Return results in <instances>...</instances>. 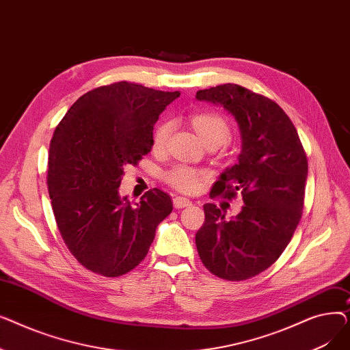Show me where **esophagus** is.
I'll use <instances>...</instances> for the list:
<instances>
[{"mask_svg":"<svg viewBox=\"0 0 350 350\" xmlns=\"http://www.w3.org/2000/svg\"><path fill=\"white\" fill-rule=\"evenodd\" d=\"M173 206L176 208H185V207H189L191 206V201L186 197H181V196H177L173 198Z\"/></svg>","mask_w":350,"mask_h":350,"instance_id":"1","label":"esophagus"}]
</instances>
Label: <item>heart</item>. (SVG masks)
<instances>
[{
	"instance_id": "1",
	"label": "heart",
	"mask_w": 350,
	"mask_h": 350,
	"mask_svg": "<svg viewBox=\"0 0 350 350\" xmlns=\"http://www.w3.org/2000/svg\"><path fill=\"white\" fill-rule=\"evenodd\" d=\"M191 122L206 144L218 143L223 146L230 140V127L221 116L215 113H198L191 118ZM173 126L172 120H164L157 126L153 137L154 149H163L167 144L173 132ZM165 180L181 191H193L198 185V173L194 169L185 167V165H177L165 174Z\"/></svg>"
}]
</instances>
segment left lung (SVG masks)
Here are the masks:
<instances>
[{
	"label": "left lung",
	"mask_w": 350,
	"mask_h": 350,
	"mask_svg": "<svg viewBox=\"0 0 350 350\" xmlns=\"http://www.w3.org/2000/svg\"><path fill=\"white\" fill-rule=\"evenodd\" d=\"M197 100L223 106L241 135L237 164L226 169L213 193L243 196L241 211L230 219L204 204L206 221L196 245L206 268L227 281H244L280 258L304 208L308 160L295 126L273 100L240 85L198 90Z\"/></svg>",
	"instance_id": "8db88e82"
}]
</instances>
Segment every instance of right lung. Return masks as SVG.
Returning a JSON list of instances; mask_svg holds the SVG:
<instances>
[{
  "mask_svg": "<svg viewBox=\"0 0 350 350\" xmlns=\"http://www.w3.org/2000/svg\"><path fill=\"white\" fill-rule=\"evenodd\" d=\"M178 96L116 82L81 96L55 129L46 178L53 215L72 255L92 272L113 278L137 267L173 210L159 189L133 203L119 187L126 165L152 150L153 126Z\"/></svg>",
  "mask_w": 350,
  "mask_h": 350,
  "instance_id": "right-lung-1",
  "label": "right lung"
}]
</instances>
